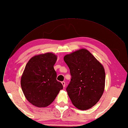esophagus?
<instances>
[{
    "mask_svg": "<svg viewBox=\"0 0 128 128\" xmlns=\"http://www.w3.org/2000/svg\"><path fill=\"white\" fill-rule=\"evenodd\" d=\"M62 85L64 88V87H65V86H66L65 82H62Z\"/></svg>",
    "mask_w": 128,
    "mask_h": 128,
    "instance_id": "1",
    "label": "esophagus"
}]
</instances>
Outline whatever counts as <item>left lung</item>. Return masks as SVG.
<instances>
[{"label":"left lung","instance_id":"obj_1","mask_svg":"<svg viewBox=\"0 0 128 128\" xmlns=\"http://www.w3.org/2000/svg\"><path fill=\"white\" fill-rule=\"evenodd\" d=\"M64 59L71 76L66 90L72 103L80 110L90 108L104 90L106 73L103 66L84 48L66 55Z\"/></svg>","mask_w":128,"mask_h":128}]
</instances>
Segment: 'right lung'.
Returning a JSON list of instances; mask_svg holds the SVG:
<instances>
[{
  "mask_svg": "<svg viewBox=\"0 0 128 128\" xmlns=\"http://www.w3.org/2000/svg\"><path fill=\"white\" fill-rule=\"evenodd\" d=\"M57 56L52 52L32 57L26 65L20 85L26 99L35 106L45 108L54 101L63 89L57 80L54 66Z\"/></svg>",
  "mask_w": 128,
  "mask_h": 128,
  "instance_id": "obj_1",
  "label": "right lung"
}]
</instances>
